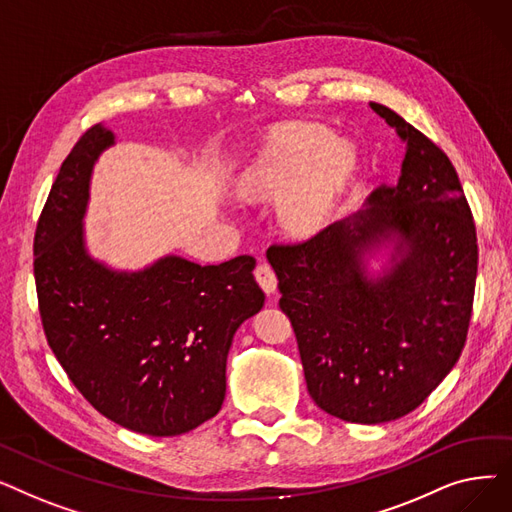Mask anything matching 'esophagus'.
Here are the masks:
<instances>
[{"mask_svg":"<svg viewBox=\"0 0 512 512\" xmlns=\"http://www.w3.org/2000/svg\"><path fill=\"white\" fill-rule=\"evenodd\" d=\"M255 280L259 282V286L267 292V294H274L278 288V278L274 274V270L270 267V263H259L255 267Z\"/></svg>","mask_w":512,"mask_h":512,"instance_id":"1","label":"esophagus"}]
</instances>
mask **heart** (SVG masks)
Here are the masks:
<instances>
[{
	"label": "heart",
	"mask_w": 512,
	"mask_h": 512,
	"mask_svg": "<svg viewBox=\"0 0 512 512\" xmlns=\"http://www.w3.org/2000/svg\"><path fill=\"white\" fill-rule=\"evenodd\" d=\"M357 166L355 147L317 124L286 126L240 168L236 186L249 199H274L290 236L307 238L326 226Z\"/></svg>",
	"instance_id": "heart-1"
}]
</instances>
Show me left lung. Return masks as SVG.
Here are the masks:
<instances>
[{
	"label": "left lung",
	"instance_id": "8db88e82",
	"mask_svg": "<svg viewBox=\"0 0 512 512\" xmlns=\"http://www.w3.org/2000/svg\"><path fill=\"white\" fill-rule=\"evenodd\" d=\"M407 143L400 178L351 218L299 245H272L280 309L297 334L307 390L342 421L386 423L415 411L459 361L477 278V234L446 153L382 103ZM393 245L382 275L366 255Z\"/></svg>",
	"mask_w": 512,
	"mask_h": 512
}]
</instances>
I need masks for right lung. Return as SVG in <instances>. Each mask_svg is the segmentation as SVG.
Segmentation results:
<instances>
[{"label":"right lung","instance_id":"right-lung-1","mask_svg":"<svg viewBox=\"0 0 512 512\" xmlns=\"http://www.w3.org/2000/svg\"><path fill=\"white\" fill-rule=\"evenodd\" d=\"M114 143L91 126L51 186L33 245L39 313L53 355L101 415L180 436L222 409L232 338L265 294L251 255L220 265L166 255L139 272L93 259L83 218L95 161Z\"/></svg>","mask_w":512,"mask_h":512}]
</instances>
